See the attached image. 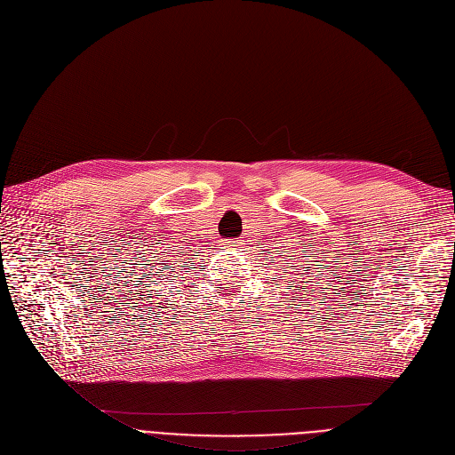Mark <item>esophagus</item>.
Here are the masks:
<instances>
[{
  "label": "esophagus",
  "mask_w": 455,
  "mask_h": 455,
  "mask_svg": "<svg viewBox=\"0 0 455 455\" xmlns=\"http://www.w3.org/2000/svg\"><path fill=\"white\" fill-rule=\"evenodd\" d=\"M225 243H228L230 249H240L243 245V240H230V242H225Z\"/></svg>",
  "instance_id": "1"
}]
</instances>
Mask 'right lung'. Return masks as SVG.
I'll return each mask as SVG.
<instances>
[{
	"label": "right lung",
	"instance_id": "obj_1",
	"mask_svg": "<svg viewBox=\"0 0 455 455\" xmlns=\"http://www.w3.org/2000/svg\"><path fill=\"white\" fill-rule=\"evenodd\" d=\"M188 259H191V258H188ZM153 261H158V259H146V258H143L140 264H138V261H136V264H132V271L129 273V275L140 276L136 280H131V282H136V283H132V288H138V290H134V291H138L134 295H140V299H143L141 293H148V291H143V290L153 288V285L156 283V280H164V278H158V275H156V273H160V269H158L160 264H153ZM186 266H188V261H184V266H180V267L186 269ZM172 273H175V271H172ZM153 277L156 278L155 281L152 280Z\"/></svg>",
	"mask_w": 455,
	"mask_h": 455
}]
</instances>
